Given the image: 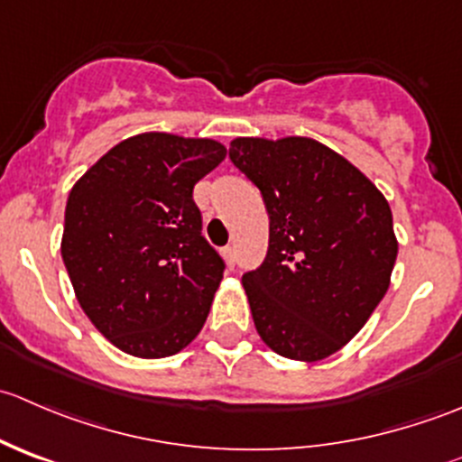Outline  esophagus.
<instances>
[{
  "instance_id": "esophagus-1",
  "label": "esophagus",
  "mask_w": 462,
  "mask_h": 462,
  "mask_svg": "<svg viewBox=\"0 0 462 462\" xmlns=\"http://www.w3.org/2000/svg\"><path fill=\"white\" fill-rule=\"evenodd\" d=\"M223 257H226V261H227V265H235L236 263V250H235V245H227V248H223Z\"/></svg>"
}]
</instances>
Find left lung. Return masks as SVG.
I'll list each match as a JSON object with an SVG mask.
<instances>
[{
  "mask_svg": "<svg viewBox=\"0 0 462 462\" xmlns=\"http://www.w3.org/2000/svg\"><path fill=\"white\" fill-rule=\"evenodd\" d=\"M230 161L257 185L270 217L268 254L241 279L257 333L279 356L324 360L389 291L398 257L389 203L313 138H235Z\"/></svg>",
  "mask_w": 462,
  "mask_h": 462,
  "instance_id": "obj_1",
  "label": "left lung"
}]
</instances>
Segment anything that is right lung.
Here are the masks:
<instances>
[{"mask_svg": "<svg viewBox=\"0 0 462 462\" xmlns=\"http://www.w3.org/2000/svg\"><path fill=\"white\" fill-rule=\"evenodd\" d=\"M223 158L212 138L138 134L73 185L62 259L87 318L120 351L158 360L201 333L226 263L192 192Z\"/></svg>", "mask_w": 462, "mask_h": 462, "instance_id": "right-lung-1", "label": "right lung"}]
</instances>
